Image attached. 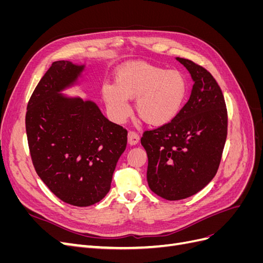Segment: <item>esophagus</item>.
Returning a JSON list of instances; mask_svg holds the SVG:
<instances>
[{
    "label": "esophagus",
    "mask_w": 263,
    "mask_h": 263,
    "mask_svg": "<svg viewBox=\"0 0 263 263\" xmlns=\"http://www.w3.org/2000/svg\"><path fill=\"white\" fill-rule=\"evenodd\" d=\"M139 141V135L135 130L128 132V144L129 145H136Z\"/></svg>",
    "instance_id": "obj_1"
}]
</instances>
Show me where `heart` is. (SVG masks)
Returning <instances> with one entry per match:
<instances>
[{
    "instance_id": "b5f03b06",
    "label": "heart",
    "mask_w": 263,
    "mask_h": 263,
    "mask_svg": "<svg viewBox=\"0 0 263 263\" xmlns=\"http://www.w3.org/2000/svg\"><path fill=\"white\" fill-rule=\"evenodd\" d=\"M102 93L117 122H124L130 115L128 99H136L135 108L142 121L161 126L180 113L187 95V82L179 71L133 62L118 71L115 84L103 85Z\"/></svg>"
}]
</instances>
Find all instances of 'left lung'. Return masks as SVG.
<instances>
[{
  "label": "left lung",
  "mask_w": 263,
  "mask_h": 263,
  "mask_svg": "<svg viewBox=\"0 0 263 263\" xmlns=\"http://www.w3.org/2000/svg\"><path fill=\"white\" fill-rule=\"evenodd\" d=\"M194 84L177 117L140 139L148 156L147 181L154 193L168 201L196 194L212 181L227 138L224 95L214 77L192 60L177 58Z\"/></svg>",
  "instance_id": "left-lung-1"
}]
</instances>
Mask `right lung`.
<instances>
[{"mask_svg":"<svg viewBox=\"0 0 263 263\" xmlns=\"http://www.w3.org/2000/svg\"><path fill=\"white\" fill-rule=\"evenodd\" d=\"M82 70L70 61L52 62L31 94L25 117L38 177L61 201L80 208L108 193L127 145L126 128L109 122L93 102L59 94Z\"/></svg>","mask_w":263,"mask_h":263,"instance_id":"right-lung-1","label":"right lung"}]
</instances>
